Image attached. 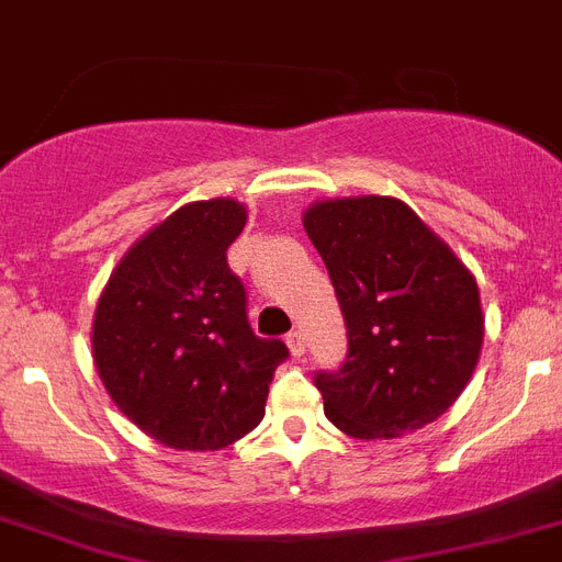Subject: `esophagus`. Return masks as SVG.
I'll list each match as a JSON object with an SVG mask.
<instances>
[{"instance_id": "34e87169", "label": "esophagus", "mask_w": 562, "mask_h": 562, "mask_svg": "<svg viewBox=\"0 0 562 562\" xmlns=\"http://www.w3.org/2000/svg\"><path fill=\"white\" fill-rule=\"evenodd\" d=\"M285 342H289L291 357H303V353H305V337H303V331H291L289 337H285Z\"/></svg>"}]
</instances>
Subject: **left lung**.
<instances>
[{
	"label": "left lung",
	"instance_id": "8db88e82",
	"mask_svg": "<svg viewBox=\"0 0 562 562\" xmlns=\"http://www.w3.org/2000/svg\"><path fill=\"white\" fill-rule=\"evenodd\" d=\"M303 225L348 325V360L314 380L325 417L357 440H394L442 417L483 348L474 273L397 196L317 200Z\"/></svg>",
	"mask_w": 562,
	"mask_h": 562
}]
</instances>
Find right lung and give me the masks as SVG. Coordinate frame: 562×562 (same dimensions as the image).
Listing matches in <instances>:
<instances>
[{
  "label": "right lung",
  "mask_w": 562,
  "mask_h": 562,
  "mask_svg": "<svg viewBox=\"0 0 562 562\" xmlns=\"http://www.w3.org/2000/svg\"><path fill=\"white\" fill-rule=\"evenodd\" d=\"M248 211L231 196L186 202L122 254L97 300L91 348L108 397L177 451H220L266 417L289 348L259 339L225 251Z\"/></svg>",
  "instance_id": "obj_1"
}]
</instances>
